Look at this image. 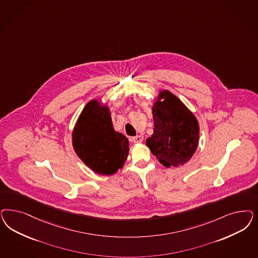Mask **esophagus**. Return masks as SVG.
Wrapping results in <instances>:
<instances>
[{
    "label": "esophagus",
    "instance_id": "esophagus-1",
    "mask_svg": "<svg viewBox=\"0 0 258 258\" xmlns=\"http://www.w3.org/2000/svg\"><path fill=\"white\" fill-rule=\"evenodd\" d=\"M132 141H133L134 143H141L143 141V137L142 136H136V137H134L132 138Z\"/></svg>",
    "mask_w": 258,
    "mask_h": 258
}]
</instances>
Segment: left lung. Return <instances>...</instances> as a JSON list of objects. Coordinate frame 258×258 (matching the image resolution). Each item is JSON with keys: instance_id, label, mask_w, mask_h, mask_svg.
<instances>
[{"instance_id": "left-lung-1", "label": "left lung", "mask_w": 258, "mask_h": 258, "mask_svg": "<svg viewBox=\"0 0 258 258\" xmlns=\"http://www.w3.org/2000/svg\"><path fill=\"white\" fill-rule=\"evenodd\" d=\"M161 98L164 100H158L153 106L155 128L146 145L164 166H180L198 148L200 126L196 116L175 95L163 91Z\"/></svg>"}]
</instances>
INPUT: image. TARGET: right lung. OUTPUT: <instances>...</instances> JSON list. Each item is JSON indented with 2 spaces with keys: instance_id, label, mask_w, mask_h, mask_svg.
I'll use <instances>...</instances> for the list:
<instances>
[{
  "instance_id": "add662e5",
  "label": "right lung",
  "mask_w": 258,
  "mask_h": 258,
  "mask_svg": "<svg viewBox=\"0 0 258 258\" xmlns=\"http://www.w3.org/2000/svg\"><path fill=\"white\" fill-rule=\"evenodd\" d=\"M73 146L79 158L100 175L116 173L129 152L127 138L113 128L108 108H99L96 100L87 103L77 121Z\"/></svg>"
}]
</instances>
